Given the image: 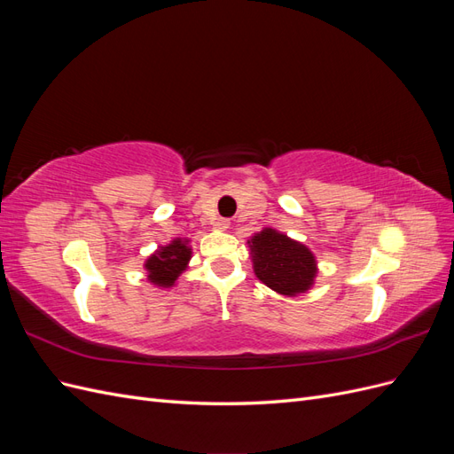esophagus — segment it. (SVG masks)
Returning a JSON list of instances; mask_svg holds the SVG:
<instances>
[{
  "mask_svg": "<svg viewBox=\"0 0 454 454\" xmlns=\"http://www.w3.org/2000/svg\"><path fill=\"white\" fill-rule=\"evenodd\" d=\"M229 227H231V222H229V219H225V217H219V219H215L214 229H217V231H227Z\"/></svg>",
  "mask_w": 454,
  "mask_h": 454,
  "instance_id": "1",
  "label": "esophagus"
}]
</instances>
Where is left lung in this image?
Segmentation results:
<instances>
[{
    "label": "left lung",
    "instance_id": "obj_1",
    "mask_svg": "<svg viewBox=\"0 0 454 454\" xmlns=\"http://www.w3.org/2000/svg\"><path fill=\"white\" fill-rule=\"evenodd\" d=\"M255 277L280 295L295 297L310 290L318 263L314 254L284 232L265 227L248 240Z\"/></svg>",
    "mask_w": 454,
    "mask_h": 454
}]
</instances>
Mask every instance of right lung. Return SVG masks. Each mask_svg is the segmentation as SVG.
I'll return each instance as SVG.
<instances>
[{
	"label": "right lung",
	"mask_w": 454,
	"mask_h": 454,
	"mask_svg": "<svg viewBox=\"0 0 454 454\" xmlns=\"http://www.w3.org/2000/svg\"><path fill=\"white\" fill-rule=\"evenodd\" d=\"M189 242V239H174L167 246H159V250L151 254L144 263L147 280L157 287L176 286L180 274L189 267L191 255H193Z\"/></svg>",
	"instance_id": "1"
}]
</instances>
